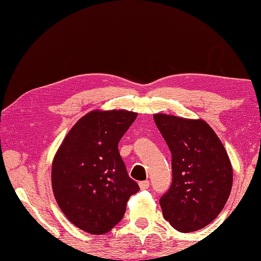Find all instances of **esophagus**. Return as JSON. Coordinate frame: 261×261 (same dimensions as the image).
I'll return each mask as SVG.
<instances>
[{"label": "esophagus", "mask_w": 261, "mask_h": 261, "mask_svg": "<svg viewBox=\"0 0 261 261\" xmlns=\"http://www.w3.org/2000/svg\"><path fill=\"white\" fill-rule=\"evenodd\" d=\"M139 187H140V190H147V188L149 187V181L148 180L140 181L139 182Z\"/></svg>", "instance_id": "esophagus-1"}]
</instances>
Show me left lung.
Returning <instances> with one entry per match:
<instances>
[{"label":"left lung","instance_id":"left-lung-1","mask_svg":"<svg viewBox=\"0 0 261 261\" xmlns=\"http://www.w3.org/2000/svg\"><path fill=\"white\" fill-rule=\"evenodd\" d=\"M153 119L171 152L173 182L159 201L164 218L182 233L203 229L230 196L233 170L228 152L202 119L165 113Z\"/></svg>","mask_w":261,"mask_h":261}]
</instances>
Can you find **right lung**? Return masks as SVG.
I'll return each mask as SVG.
<instances>
[{
  "label": "right lung",
  "mask_w": 261,
  "mask_h": 261,
  "mask_svg": "<svg viewBox=\"0 0 261 261\" xmlns=\"http://www.w3.org/2000/svg\"><path fill=\"white\" fill-rule=\"evenodd\" d=\"M136 112L94 110L76 122L55 154L51 185L60 210L81 230L104 234L122 220L139 191L118 145Z\"/></svg>",
  "instance_id": "add662e5"
}]
</instances>
